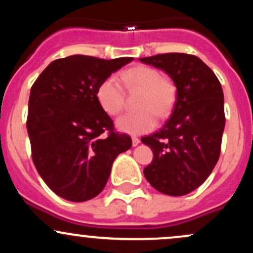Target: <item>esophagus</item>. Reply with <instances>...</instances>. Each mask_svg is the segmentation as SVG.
<instances>
[{"mask_svg": "<svg viewBox=\"0 0 253 253\" xmlns=\"http://www.w3.org/2000/svg\"><path fill=\"white\" fill-rule=\"evenodd\" d=\"M139 143H140V139L136 138V136H132V144H133V146H136V145H139Z\"/></svg>", "mask_w": 253, "mask_h": 253, "instance_id": "obj_1", "label": "esophagus"}]
</instances>
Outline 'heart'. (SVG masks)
<instances>
[{
	"mask_svg": "<svg viewBox=\"0 0 253 253\" xmlns=\"http://www.w3.org/2000/svg\"><path fill=\"white\" fill-rule=\"evenodd\" d=\"M120 81L128 90H141L139 112L127 113L118 119L117 126L128 134H144L157 126L158 115L168 114L175 101V88L161 74L149 66H134L121 72ZM96 100L103 112L118 115L124 107V90L117 77L109 76L98 84Z\"/></svg>",
	"mask_w": 253,
	"mask_h": 253,
	"instance_id": "b5f03b06",
	"label": "heart"
}]
</instances>
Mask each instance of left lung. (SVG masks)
Segmentation results:
<instances>
[{
	"instance_id": "left-lung-1",
	"label": "left lung",
	"mask_w": 253,
	"mask_h": 253,
	"mask_svg": "<svg viewBox=\"0 0 253 253\" xmlns=\"http://www.w3.org/2000/svg\"><path fill=\"white\" fill-rule=\"evenodd\" d=\"M139 60L167 72L177 88L171 118L158 132L141 138L153 152L144 175L161 193L185 195L207 179L219 161L225 128L221 84L193 54L164 53Z\"/></svg>"
}]
</instances>
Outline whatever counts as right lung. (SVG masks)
I'll return each mask as SVG.
<instances>
[{"label":"right lung","instance_id":"1","mask_svg":"<svg viewBox=\"0 0 253 253\" xmlns=\"http://www.w3.org/2000/svg\"><path fill=\"white\" fill-rule=\"evenodd\" d=\"M132 60L60 58L32 85L27 117L32 159L58 196L72 202L97 196L114 159L132 146L130 136L115 132L96 100L98 84Z\"/></svg>","mask_w":253,"mask_h":253}]
</instances>
